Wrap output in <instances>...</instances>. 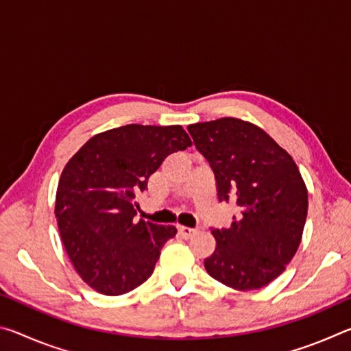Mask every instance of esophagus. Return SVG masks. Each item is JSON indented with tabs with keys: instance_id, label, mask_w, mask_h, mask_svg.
Masks as SVG:
<instances>
[{
	"instance_id": "34e87169",
	"label": "esophagus",
	"mask_w": 351,
	"mask_h": 351,
	"mask_svg": "<svg viewBox=\"0 0 351 351\" xmlns=\"http://www.w3.org/2000/svg\"><path fill=\"white\" fill-rule=\"evenodd\" d=\"M178 230H180V234H181L182 239H190V237H193L195 234H197V229L187 228V226H180V228H178Z\"/></svg>"
}]
</instances>
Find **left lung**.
Listing matches in <instances>:
<instances>
[{"label": "left lung", "instance_id": "obj_1", "mask_svg": "<svg viewBox=\"0 0 351 351\" xmlns=\"http://www.w3.org/2000/svg\"><path fill=\"white\" fill-rule=\"evenodd\" d=\"M187 130L213 170L218 199L240 210L230 228L212 229L217 247L204 268L229 288H263L293 260L304 234L308 192L299 167L268 133L241 119Z\"/></svg>", "mask_w": 351, "mask_h": 351}]
</instances>
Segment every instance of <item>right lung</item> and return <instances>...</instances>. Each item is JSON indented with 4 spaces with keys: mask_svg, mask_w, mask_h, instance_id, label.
Returning <instances> with one entry per match:
<instances>
[{
    "mask_svg": "<svg viewBox=\"0 0 351 351\" xmlns=\"http://www.w3.org/2000/svg\"><path fill=\"white\" fill-rule=\"evenodd\" d=\"M192 145L181 125H123L86 142L62 171L56 217L77 274L105 295L138 288L153 274L175 226L136 221V195L169 154Z\"/></svg>",
    "mask_w": 351,
    "mask_h": 351,
    "instance_id": "right-lung-1",
    "label": "right lung"
}]
</instances>
